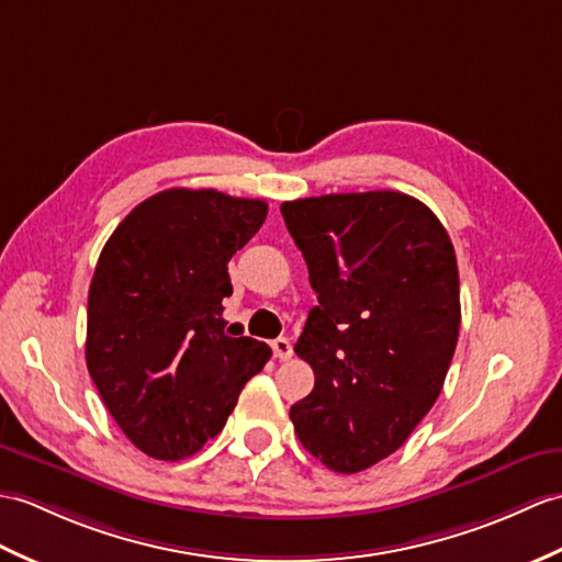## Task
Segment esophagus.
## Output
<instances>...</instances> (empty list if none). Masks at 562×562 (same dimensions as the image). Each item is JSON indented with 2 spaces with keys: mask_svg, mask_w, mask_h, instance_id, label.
<instances>
[{
  "mask_svg": "<svg viewBox=\"0 0 562 562\" xmlns=\"http://www.w3.org/2000/svg\"><path fill=\"white\" fill-rule=\"evenodd\" d=\"M272 355H276V359H280V361L292 359V355H294L292 342L286 340V337H278V340H272Z\"/></svg>",
  "mask_w": 562,
  "mask_h": 562,
  "instance_id": "34e87169",
  "label": "esophagus"
}]
</instances>
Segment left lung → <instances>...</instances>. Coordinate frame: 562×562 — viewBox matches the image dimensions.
I'll return each instance as SVG.
<instances>
[{"label": "left lung", "instance_id": "8db88e82", "mask_svg": "<svg viewBox=\"0 0 562 562\" xmlns=\"http://www.w3.org/2000/svg\"><path fill=\"white\" fill-rule=\"evenodd\" d=\"M318 306L294 351L316 385L292 404L302 446L357 474L393 454L438 400L460 335V272L446 227L400 191L280 205Z\"/></svg>", "mask_w": 562, "mask_h": 562}]
</instances>
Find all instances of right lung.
Masks as SVG:
<instances>
[{
	"instance_id": "1",
	"label": "right lung",
	"mask_w": 562,
	"mask_h": 562,
	"mask_svg": "<svg viewBox=\"0 0 562 562\" xmlns=\"http://www.w3.org/2000/svg\"><path fill=\"white\" fill-rule=\"evenodd\" d=\"M268 203L215 189H167L128 213L98 258L88 292L86 363L114 422L155 460H184L215 438L270 359L229 337L227 263Z\"/></svg>"
}]
</instances>
